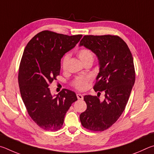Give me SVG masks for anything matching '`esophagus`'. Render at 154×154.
Masks as SVG:
<instances>
[{
    "instance_id": "esophagus-1",
    "label": "esophagus",
    "mask_w": 154,
    "mask_h": 154,
    "mask_svg": "<svg viewBox=\"0 0 154 154\" xmlns=\"http://www.w3.org/2000/svg\"><path fill=\"white\" fill-rule=\"evenodd\" d=\"M76 96H77V98L79 99H83V96L81 95V94L78 93L76 94Z\"/></svg>"
}]
</instances>
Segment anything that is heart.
<instances>
[{
    "label": "heart",
    "instance_id": "1",
    "mask_svg": "<svg viewBox=\"0 0 154 154\" xmlns=\"http://www.w3.org/2000/svg\"><path fill=\"white\" fill-rule=\"evenodd\" d=\"M78 56H79V57L80 58V60L82 61L83 63H85L87 61L93 60V52L91 50L88 49V48H81V49H80L78 51ZM69 58L70 55L69 54H66V55H65L63 56V59H62L61 63L62 67H63V69H66L67 67ZM88 80H89V79H88V78L78 77L74 80V86L79 90H85L88 86Z\"/></svg>",
    "mask_w": 154,
    "mask_h": 154
}]
</instances>
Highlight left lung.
<instances>
[{"mask_svg":"<svg viewBox=\"0 0 154 154\" xmlns=\"http://www.w3.org/2000/svg\"><path fill=\"white\" fill-rule=\"evenodd\" d=\"M84 46L97 57L99 72L95 91H105L101 101L97 96L85 95L87 109L80 116L82 125L92 131H103L116 122L127 104L135 81L133 57L126 43L118 36H85Z\"/></svg>","mask_w":154,"mask_h":154,"instance_id":"left-lung-1","label":"left lung"}]
</instances>
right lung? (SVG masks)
Masks as SVG:
<instances>
[{
    "label": "right lung",
    "instance_id": "add662e5",
    "mask_svg": "<svg viewBox=\"0 0 154 154\" xmlns=\"http://www.w3.org/2000/svg\"><path fill=\"white\" fill-rule=\"evenodd\" d=\"M82 36L42 31L23 51L18 75L21 96L29 116L44 130L60 129L66 112L77 100L75 93L66 88L52 95L48 86L59 75L61 59Z\"/></svg>",
    "mask_w": 154,
    "mask_h": 154
}]
</instances>
